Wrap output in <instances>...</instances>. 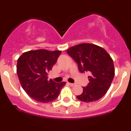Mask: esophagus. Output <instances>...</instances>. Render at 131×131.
<instances>
[{"label": "esophagus", "mask_w": 131, "mask_h": 131, "mask_svg": "<svg viewBox=\"0 0 131 131\" xmlns=\"http://www.w3.org/2000/svg\"><path fill=\"white\" fill-rule=\"evenodd\" d=\"M68 84H69V85H70V86H75V84H73V83H68Z\"/></svg>", "instance_id": "obj_1"}]
</instances>
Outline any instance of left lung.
I'll list each match as a JSON object with an SVG mask.
<instances>
[{"mask_svg":"<svg viewBox=\"0 0 131 131\" xmlns=\"http://www.w3.org/2000/svg\"><path fill=\"white\" fill-rule=\"evenodd\" d=\"M67 52L78 64L81 72L90 73L89 83L77 98L82 102H91L104 96L115 75L113 60L106 50L94 44L83 43L70 47Z\"/></svg>","mask_w":131,"mask_h":131,"instance_id":"left-lung-1","label":"left lung"}]
</instances>
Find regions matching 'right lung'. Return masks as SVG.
Wrapping results in <instances>:
<instances>
[{"label": "right lung", "instance_id": "obj_1", "mask_svg": "<svg viewBox=\"0 0 131 131\" xmlns=\"http://www.w3.org/2000/svg\"><path fill=\"white\" fill-rule=\"evenodd\" d=\"M62 52L40 49L29 50L19 56L17 74L20 84L29 96L39 102L56 100L66 82L55 83L48 79V75Z\"/></svg>", "mask_w": 131, "mask_h": 131}]
</instances>
